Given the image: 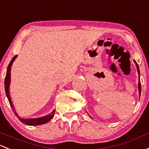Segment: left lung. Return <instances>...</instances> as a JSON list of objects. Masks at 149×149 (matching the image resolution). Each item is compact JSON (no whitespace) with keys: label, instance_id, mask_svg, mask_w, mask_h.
<instances>
[{"label":"left lung","instance_id":"1","mask_svg":"<svg viewBox=\"0 0 149 149\" xmlns=\"http://www.w3.org/2000/svg\"><path fill=\"white\" fill-rule=\"evenodd\" d=\"M134 62L135 63L136 66L137 68V71L138 73H139V84H138V88H139V97L141 96V82H140V70H139V67L137 63L134 60Z\"/></svg>","mask_w":149,"mask_h":149}]
</instances>
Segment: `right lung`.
<instances>
[{"label": "right lung", "instance_id": "1", "mask_svg": "<svg viewBox=\"0 0 149 149\" xmlns=\"http://www.w3.org/2000/svg\"><path fill=\"white\" fill-rule=\"evenodd\" d=\"M17 58L16 56H14L12 58V60L10 61V63H9L8 66L7 71H6V79H5V91H6V94L7 96L8 99L9 103L10 105V107L12 108V110L13 111L14 113L15 114L17 117L19 118V120H21L22 123H25V124L28 125V126H38V125H42L44 124V123H48L49 120H51L54 117V113H55V110L53 111L51 113L48 114V115L45 116L40 117V118H22L18 116V114L15 111V109L14 108L13 104L11 98H10V70H11V66L13 65V63L14 62V61L15 60V58Z\"/></svg>", "mask_w": 149, "mask_h": 149}]
</instances>
